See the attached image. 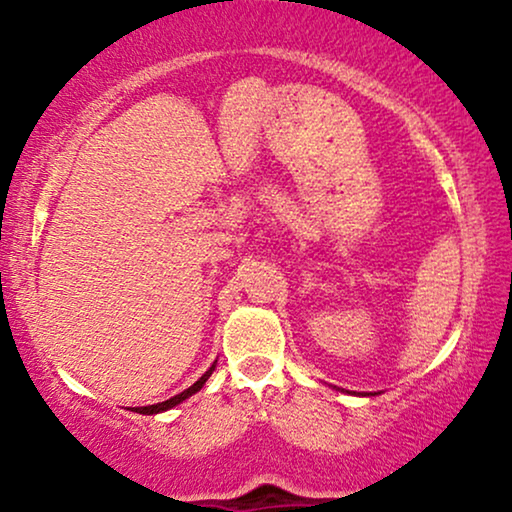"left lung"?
Segmentation results:
<instances>
[{
    "label": "left lung",
    "mask_w": 512,
    "mask_h": 512,
    "mask_svg": "<svg viewBox=\"0 0 512 512\" xmlns=\"http://www.w3.org/2000/svg\"><path fill=\"white\" fill-rule=\"evenodd\" d=\"M332 388H337V386H332ZM337 391H339V388H337ZM342 391H344V388H342ZM344 393H351V395H377V393H356V391H344Z\"/></svg>",
    "instance_id": "left-lung-1"
}]
</instances>
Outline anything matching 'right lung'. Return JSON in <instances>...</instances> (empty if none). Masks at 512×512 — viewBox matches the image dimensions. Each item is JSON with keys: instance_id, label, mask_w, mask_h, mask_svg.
Returning a JSON list of instances; mask_svg holds the SVG:
<instances>
[{"instance_id": "1", "label": "right lung", "mask_w": 512, "mask_h": 512, "mask_svg": "<svg viewBox=\"0 0 512 512\" xmlns=\"http://www.w3.org/2000/svg\"><path fill=\"white\" fill-rule=\"evenodd\" d=\"M215 365H217V360L213 365H210V370L203 374V377L196 381V384H192L187 388V391H182V393H177V395H173V398L170 400H163V403H156V405H147V407H133L131 412H140V414H159V412H166V410H170V407H175V405H180L182 400H187L189 395H194L196 391H201L203 388V384H206L208 381V377L210 374H213V370H215Z\"/></svg>"}]
</instances>
